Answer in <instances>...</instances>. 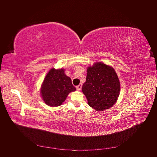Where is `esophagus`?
I'll return each mask as SVG.
<instances>
[{"instance_id": "obj_1", "label": "esophagus", "mask_w": 157, "mask_h": 157, "mask_svg": "<svg viewBox=\"0 0 157 157\" xmlns=\"http://www.w3.org/2000/svg\"><path fill=\"white\" fill-rule=\"evenodd\" d=\"M82 84H80L79 85H78V86H76V88H77L78 90H80L82 88Z\"/></svg>"}]
</instances>
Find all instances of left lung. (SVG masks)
<instances>
[{"label": "left lung", "mask_w": 157, "mask_h": 157, "mask_svg": "<svg viewBox=\"0 0 157 157\" xmlns=\"http://www.w3.org/2000/svg\"><path fill=\"white\" fill-rule=\"evenodd\" d=\"M120 90L119 80L113 67L98 62L88 68L82 90L90 107L98 111L111 107L117 100Z\"/></svg>", "instance_id": "1"}]
</instances>
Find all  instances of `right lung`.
I'll list each match as a JSON object with an SVG mask.
<instances>
[{
	"mask_svg": "<svg viewBox=\"0 0 157 157\" xmlns=\"http://www.w3.org/2000/svg\"><path fill=\"white\" fill-rule=\"evenodd\" d=\"M75 90L71 79L65 75L63 69H52L44 80L40 93L46 105L56 107L61 105L68 94Z\"/></svg>",
	"mask_w": 157,
	"mask_h": 157,
	"instance_id": "right-lung-1",
	"label": "right lung"
}]
</instances>
